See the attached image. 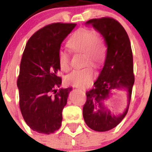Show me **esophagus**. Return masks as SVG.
<instances>
[{
  "label": "esophagus",
  "instance_id": "esophagus-1",
  "mask_svg": "<svg viewBox=\"0 0 152 152\" xmlns=\"http://www.w3.org/2000/svg\"><path fill=\"white\" fill-rule=\"evenodd\" d=\"M78 89L81 90V91H85V90H84V88H80V87H79V88H78Z\"/></svg>",
  "mask_w": 152,
  "mask_h": 152
}]
</instances>
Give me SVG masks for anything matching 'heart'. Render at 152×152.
Wrapping results in <instances>:
<instances>
[{
    "instance_id": "obj_1",
    "label": "heart",
    "mask_w": 152,
    "mask_h": 152,
    "mask_svg": "<svg viewBox=\"0 0 152 152\" xmlns=\"http://www.w3.org/2000/svg\"><path fill=\"white\" fill-rule=\"evenodd\" d=\"M67 45L71 50L76 52H84V63L85 65L81 69L74 70L67 75L68 84L75 87H86L91 84L94 77L95 68H100L103 63L107 54V48L103 37L100 33L91 29H80L72 35L67 42ZM58 60L61 69L67 72L70 69V56L65 51H59Z\"/></svg>"
}]
</instances>
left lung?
I'll return each mask as SVG.
<instances>
[{
    "instance_id": "8db88e82",
    "label": "left lung",
    "mask_w": 152,
    "mask_h": 152,
    "mask_svg": "<svg viewBox=\"0 0 152 152\" xmlns=\"http://www.w3.org/2000/svg\"><path fill=\"white\" fill-rule=\"evenodd\" d=\"M100 33L107 46L104 66L94 88L86 92L87 100L83 107L84 121L91 129L106 132L115 128L128 112L129 105L119 116L111 114L104 106L114 89L126 88L129 101L135 81L133 57L128 34L121 24L112 17L91 19L86 22Z\"/></svg>"
}]
</instances>
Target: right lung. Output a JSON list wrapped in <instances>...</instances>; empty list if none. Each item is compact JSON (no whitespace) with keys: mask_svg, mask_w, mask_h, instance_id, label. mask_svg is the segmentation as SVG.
Segmentation results:
<instances>
[{"mask_svg":"<svg viewBox=\"0 0 152 152\" xmlns=\"http://www.w3.org/2000/svg\"><path fill=\"white\" fill-rule=\"evenodd\" d=\"M76 25H46L31 36L23 53L17 83L20 108L26 124L39 133H53L61 125L62 110L72 88L56 90L61 84L58 54L63 40Z\"/></svg>","mask_w":152,"mask_h":152,"instance_id":"obj_1","label":"right lung"}]
</instances>
